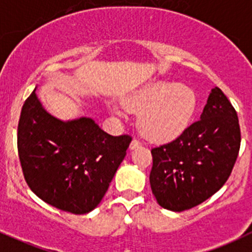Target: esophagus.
<instances>
[{
  "instance_id": "obj_1",
  "label": "esophagus",
  "mask_w": 252,
  "mask_h": 252,
  "mask_svg": "<svg viewBox=\"0 0 252 252\" xmlns=\"http://www.w3.org/2000/svg\"><path fill=\"white\" fill-rule=\"evenodd\" d=\"M140 145H141V143L138 140V139H133V140H131V143H130V149L133 150V149L138 148V146H140Z\"/></svg>"
}]
</instances>
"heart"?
<instances>
[{
  "label": "heart",
  "instance_id": "1",
  "mask_svg": "<svg viewBox=\"0 0 252 252\" xmlns=\"http://www.w3.org/2000/svg\"><path fill=\"white\" fill-rule=\"evenodd\" d=\"M124 106L139 113L141 133L154 141H168L187 129L197 109V94L187 85L156 81L145 85L124 99ZM109 111L122 116L117 104Z\"/></svg>",
  "mask_w": 252,
  "mask_h": 252
}]
</instances>
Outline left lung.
<instances>
[{"label": "left lung", "instance_id": "8db88e82", "mask_svg": "<svg viewBox=\"0 0 252 252\" xmlns=\"http://www.w3.org/2000/svg\"><path fill=\"white\" fill-rule=\"evenodd\" d=\"M240 140L238 114L223 91L214 87L201 119L176 140L151 150L150 186L158 203L182 212L207 201L230 176Z\"/></svg>", "mask_w": 252, "mask_h": 252}]
</instances>
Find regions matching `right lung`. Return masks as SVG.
Returning <instances> with one entry per match:
<instances>
[{"instance_id":"obj_1","label":"right lung","mask_w":252,"mask_h":252,"mask_svg":"<svg viewBox=\"0 0 252 252\" xmlns=\"http://www.w3.org/2000/svg\"><path fill=\"white\" fill-rule=\"evenodd\" d=\"M35 90L24 102L18 123L24 178L45 203L74 214L90 213L101 203L131 138L109 135L89 117L61 121L51 116Z\"/></svg>"}]
</instances>
